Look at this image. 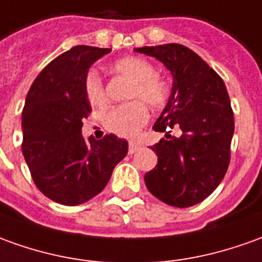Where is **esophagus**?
Instances as JSON below:
<instances>
[{"mask_svg":"<svg viewBox=\"0 0 262 262\" xmlns=\"http://www.w3.org/2000/svg\"><path fill=\"white\" fill-rule=\"evenodd\" d=\"M138 148H140V144H138V142L129 141V144H128V152H129V154H134V152H137Z\"/></svg>","mask_w":262,"mask_h":262,"instance_id":"1","label":"esophagus"}]
</instances>
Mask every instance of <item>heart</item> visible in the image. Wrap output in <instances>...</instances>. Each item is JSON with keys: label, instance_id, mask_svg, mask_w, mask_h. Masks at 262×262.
<instances>
[{"label": "heart", "instance_id": "obj_1", "mask_svg": "<svg viewBox=\"0 0 262 262\" xmlns=\"http://www.w3.org/2000/svg\"><path fill=\"white\" fill-rule=\"evenodd\" d=\"M111 70L114 73L134 81L131 98H141L149 107L162 108L169 97L167 82L155 75V67L140 57H124L115 61ZM86 100L94 107L107 104V94L100 74L90 71L84 81ZM148 121V110L141 101H133L113 108L105 117V125L110 131L120 137H134Z\"/></svg>", "mask_w": 262, "mask_h": 262}]
</instances>
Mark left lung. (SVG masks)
Returning <instances> with one entry per match:
<instances>
[{"instance_id":"8db88e82","label":"left lung","mask_w":262,"mask_h":262,"mask_svg":"<svg viewBox=\"0 0 262 262\" xmlns=\"http://www.w3.org/2000/svg\"><path fill=\"white\" fill-rule=\"evenodd\" d=\"M135 51L161 61L172 75L168 102L152 127L165 138L152 147L158 162L144 177L145 185L168 205H195L220 185L230 164L234 114L224 81L181 44ZM174 126L182 129L180 137L169 135Z\"/></svg>"}]
</instances>
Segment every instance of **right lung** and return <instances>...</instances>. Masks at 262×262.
<instances>
[{"instance_id": "1", "label": "right lung", "mask_w": 262, "mask_h": 262, "mask_svg": "<svg viewBox=\"0 0 262 262\" xmlns=\"http://www.w3.org/2000/svg\"><path fill=\"white\" fill-rule=\"evenodd\" d=\"M110 51L74 47L38 74L25 98V162L37 188L62 205H79L100 194L128 152V142L117 135L85 140L81 134L91 113L84 81L90 67Z\"/></svg>"}]
</instances>
